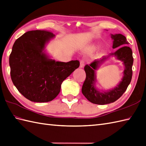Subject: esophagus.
Listing matches in <instances>:
<instances>
[{"label":"esophagus","instance_id":"1","mask_svg":"<svg viewBox=\"0 0 146 146\" xmlns=\"http://www.w3.org/2000/svg\"><path fill=\"white\" fill-rule=\"evenodd\" d=\"M84 61H80V66H79V67H80V68H82V67H84Z\"/></svg>","mask_w":146,"mask_h":146}]
</instances>
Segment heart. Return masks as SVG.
I'll list each match as a JSON object with an SVG mask.
<instances>
[{
	"mask_svg": "<svg viewBox=\"0 0 146 146\" xmlns=\"http://www.w3.org/2000/svg\"><path fill=\"white\" fill-rule=\"evenodd\" d=\"M97 48H98V46H97L96 45H92L90 46V48H88V49H87V52L88 53L92 52H94V51L97 50Z\"/></svg>",
	"mask_w": 146,
	"mask_h": 146,
	"instance_id": "obj_1",
	"label": "heart"
}]
</instances>
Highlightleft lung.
<instances>
[{"mask_svg": "<svg viewBox=\"0 0 146 146\" xmlns=\"http://www.w3.org/2000/svg\"><path fill=\"white\" fill-rule=\"evenodd\" d=\"M113 40V49L122 46L113 53L104 56L99 59H95L90 64L84 67L86 79L84 81L82 92L87 100L97 105H106L115 102L124 93L132 79L133 64V52L127 46L129 42L126 37L121 34H110ZM115 56L118 60L121 61L124 66L123 76L122 80L114 88L107 91H103L98 88L96 83V70L106 60Z\"/></svg>", "mask_w": 146, "mask_h": 146, "instance_id": "1", "label": "left lung"}]
</instances>
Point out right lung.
<instances>
[{"mask_svg": "<svg viewBox=\"0 0 146 146\" xmlns=\"http://www.w3.org/2000/svg\"><path fill=\"white\" fill-rule=\"evenodd\" d=\"M54 35L43 30L29 31L15 41L9 58L10 76L20 93L31 102L54 99L61 84L79 67V61L68 62L51 59L46 46Z\"/></svg>", "mask_w": 146, "mask_h": 146, "instance_id": "add662e5", "label": "right lung"}]
</instances>
